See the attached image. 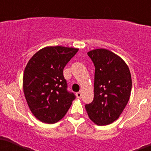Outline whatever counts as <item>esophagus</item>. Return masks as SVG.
I'll list each match as a JSON object with an SVG mask.
<instances>
[{"label": "esophagus", "mask_w": 151, "mask_h": 151, "mask_svg": "<svg viewBox=\"0 0 151 151\" xmlns=\"http://www.w3.org/2000/svg\"><path fill=\"white\" fill-rule=\"evenodd\" d=\"M76 95L77 98L81 99V95H82V94H81V92H78V93H76Z\"/></svg>", "instance_id": "obj_1"}]
</instances>
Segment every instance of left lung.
<instances>
[{
	"mask_svg": "<svg viewBox=\"0 0 151 151\" xmlns=\"http://www.w3.org/2000/svg\"><path fill=\"white\" fill-rule=\"evenodd\" d=\"M87 55L95 66L94 98L85 108L93 122L107 125L119 117L128 102L131 75L126 63L110 50L97 49Z\"/></svg>",
	"mask_w": 151,
	"mask_h": 151,
	"instance_id": "1",
	"label": "left lung"
}]
</instances>
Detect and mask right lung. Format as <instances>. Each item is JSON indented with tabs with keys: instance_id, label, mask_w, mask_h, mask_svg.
<instances>
[{
	"instance_id": "1",
	"label": "right lung",
	"mask_w": 151,
	"mask_h": 151,
	"mask_svg": "<svg viewBox=\"0 0 151 151\" xmlns=\"http://www.w3.org/2000/svg\"><path fill=\"white\" fill-rule=\"evenodd\" d=\"M78 49L47 47L37 52L25 67L23 88L32 114L39 121L53 124L61 120L76 99L67 90L63 75L66 64Z\"/></svg>"
}]
</instances>
